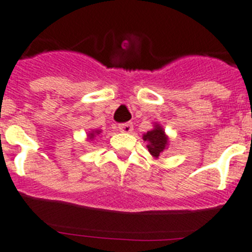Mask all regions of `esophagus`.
Instances as JSON below:
<instances>
[{
    "mask_svg": "<svg viewBox=\"0 0 252 252\" xmlns=\"http://www.w3.org/2000/svg\"><path fill=\"white\" fill-rule=\"evenodd\" d=\"M119 131L122 133H131L133 131V124L131 123H122L118 126Z\"/></svg>",
    "mask_w": 252,
    "mask_h": 252,
    "instance_id": "34e87169",
    "label": "esophagus"
}]
</instances>
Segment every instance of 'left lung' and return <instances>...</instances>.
Masks as SVG:
<instances>
[{"label": "left lung", "mask_w": 252, "mask_h": 252, "mask_svg": "<svg viewBox=\"0 0 252 252\" xmlns=\"http://www.w3.org/2000/svg\"><path fill=\"white\" fill-rule=\"evenodd\" d=\"M143 140L148 143V150H149L153 158L155 159L159 158L160 153L168 149L169 137L165 134V131H164L163 126L158 123H154V126H153L152 130L143 134Z\"/></svg>", "instance_id": "left-lung-1"}]
</instances>
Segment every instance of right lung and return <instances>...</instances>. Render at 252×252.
I'll use <instances>...</instances> for the list:
<instances>
[{
    "label": "right lung",
    "mask_w": 252,
    "mask_h": 252,
    "mask_svg": "<svg viewBox=\"0 0 252 252\" xmlns=\"http://www.w3.org/2000/svg\"><path fill=\"white\" fill-rule=\"evenodd\" d=\"M100 133H102V130H100V129H94V130L89 131V133L87 134V139H88V140H93L94 138L98 137V135H99Z\"/></svg>",
    "instance_id": "1"
}]
</instances>
